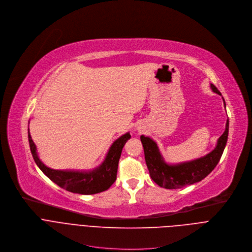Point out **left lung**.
Here are the masks:
<instances>
[{"instance_id":"1","label":"left lung","mask_w":252,"mask_h":252,"mask_svg":"<svg viewBox=\"0 0 252 252\" xmlns=\"http://www.w3.org/2000/svg\"><path fill=\"white\" fill-rule=\"evenodd\" d=\"M211 88L214 92L221 95L214 84H211ZM228 125L229 122L226 120L225 130L219 138L218 144L212 152L202 158L177 165L167 164L160 153L156 142L142 135L141 142L144 148L145 161L151 178L158 186L169 189H180L205 179L216 168L221 158L227 142Z\"/></svg>"}]
</instances>
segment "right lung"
<instances>
[{
  "label": "right lung",
  "mask_w": 252,
  "mask_h": 252,
  "mask_svg": "<svg viewBox=\"0 0 252 252\" xmlns=\"http://www.w3.org/2000/svg\"><path fill=\"white\" fill-rule=\"evenodd\" d=\"M29 143L33 160L41 172L61 188L80 194H94L108 189L116 181L118 163L125 143L131 138L129 133L119 137L111 145L103 163L92 171H61L46 167L38 158L36 147L29 129Z\"/></svg>",
  "instance_id": "add662e5"
}]
</instances>
